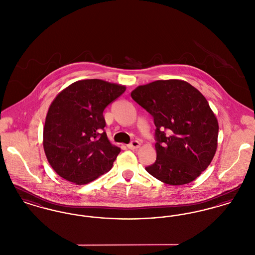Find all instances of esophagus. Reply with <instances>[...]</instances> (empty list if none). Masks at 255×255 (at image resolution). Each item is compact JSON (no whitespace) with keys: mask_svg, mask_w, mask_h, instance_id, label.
I'll return each mask as SVG.
<instances>
[{"mask_svg":"<svg viewBox=\"0 0 255 255\" xmlns=\"http://www.w3.org/2000/svg\"><path fill=\"white\" fill-rule=\"evenodd\" d=\"M139 146H140L139 141H137V140H133L131 143H129V144L127 145V147H128L129 149H131V150H134V149L139 148Z\"/></svg>","mask_w":255,"mask_h":255,"instance_id":"obj_1","label":"esophagus"}]
</instances>
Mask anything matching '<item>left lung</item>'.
<instances>
[{
	"label": "left lung",
	"instance_id": "1",
	"mask_svg": "<svg viewBox=\"0 0 255 255\" xmlns=\"http://www.w3.org/2000/svg\"><path fill=\"white\" fill-rule=\"evenodd\" d=\"M156 126V161L145 167L158 181L182 185L207 168L217 149L219 126L209 104L182 80H158L131 93Z\"/></svg>",
	"mask_w": 255,
	"mask_h": 255
}]
</instances>
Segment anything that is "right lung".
Returning a JSON list of instances; mask_svg holds the SVG:
<instances>
[{"label":"right lung","instance_id":"add662e5","mask_svg":"<svg viewBox=\"0 0 255 255\" xmlns=\"http://www.w3.org/2000/svg\"><path fill=\"white\" fill-rule=\"evenodd\" d=\"M125 90L100 79L80 80L52 101L43 144L49 164L63 179L85 184L112 168L121 148L107 137L103 111Z\"/></svg>","mask_w":255,"mask_h":255}]
</instances>
